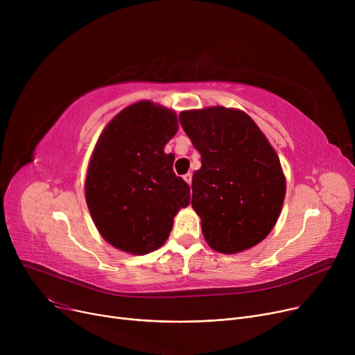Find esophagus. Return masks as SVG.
Here are the masks:
<instances>
[{"label": "esophagus", "mask_w": 355, "mask_h": 355, "mask_svg": "<svg viewBox=\"0 0 355 355\" xmlns=\"http://www.w3.org/2000/svg\"><path fill=\"white\" fill-rule=\"evenodd\" d=\"M182 178H184V181L187 182L189 185H191V181H193V174H190V173H189V174H185Z\"/></svg>", "instance_id": "34e87169"}]
</instances>
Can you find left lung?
Instances as JSON below:
<instances>
[{"mask_svg":"<svg viewBox=\"0 0 355 355\" xmlns=\"http://www.w3.org/2000/svg\"><path fill=\"white\" fill-rule=\"evenodd\" d=\"M180 122L201 155L191 206L207 245L226 254L256 246L275 227L286 194L273 146L240 109L182 110Z\"/></svg>","mask_w":355,"mask_h":355,"instance_id":"8db88e82","label":"left lung"}]
</instances>
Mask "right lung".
I'll list each match as a JSON object with an SVG mask.
<instances>
[{"instance_id":"obj_1","label":"right lung","mask_w":355,"mask_h":355,"mask_svg":"<svg viewBox=\"0 0 355 355\" xmlns=\"http://www.w3.org/2000/svg\"><path fill=\"white\" fill-rule=\"evenodd\" d=\"M178 130L173 109L139 101L110 119L93 149L85 181L89 213L101 236L121 252L146 254L170 236L190 204V187L164 148Z\"/></svg>"}]
</instances>
